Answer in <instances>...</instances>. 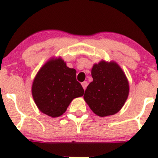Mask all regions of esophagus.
I'll list each match as a JSON object with an SVG mask.
<instances>
[{
  "mask_svg": "<svg viewBox=\"0 0 158 158\" xmlns=\"http://www.w3.org/2000/svg\"><path fill=\"white\" fill-rule=\"evenodd\" d=\"M81 85H82L84 90H85V89H86V88H87V85H88V82H87V81H83V82L81 83Z\"/></svg>",
  "mask_w": 158,
  "mask_h": 158,
  "instance_id": "1",
  "label": "esophagus"
}]
</instances>
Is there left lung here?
<instances>
[{"mask_svg": "<svg viewBox=\"0 0 158 158\" xmlns=\"http://www.w3.org/2000/svg\"><path fill=\"white\" fill-rule=\"evenodd\" d=\"M93 81L87 87L85 102L99 117L113 115L126 102L129 86L122 69L114 62L102 61L91 70Z\"/></svg>", "mask_w": 158, "mask_h": 158, "instance_id": "8db88e82", "label": "left lung"}]
</instances>
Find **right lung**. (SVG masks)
Masks as SVG:
<instances>
[{"instance_id":"add662e5","label":"right lung","mask_w":158,"mask_h":158,"mask_svg":"<svg viewBox=\"0 0 158 158\" xmlns=\"http://www.w3.org/2000/svg\"><path fill=\"white\" fill-rule=\"evenodd\" d=\"M76 72L61 59H51L40 69L32 83V94L42 113L59 117L74 98L83 96L85 90L77 80Z\"/></svg>"}]
</instances>
